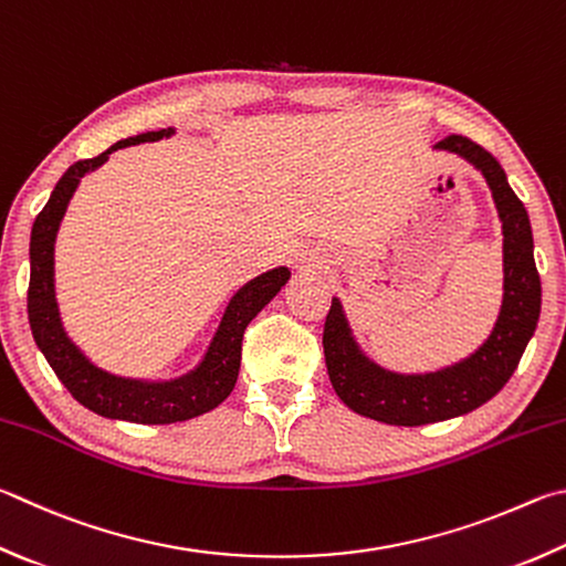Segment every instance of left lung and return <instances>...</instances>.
Returning <instances> with one entry per match:
<instances>
[{"label": "left lung", "mask_w": 566, "mask_h": 566, "mask_svg": "<svg viewBox=\"0 0 566 566\" xmlns=\"http://www.w3.org/2000/svg\"><path fill=\"white\" fill-rule=\"evenodd\" d=\"M436 148L468 158L490 185L505 234V300L495 328L475 354L453 368L426 376H398L368 364L348 336L342 304L332 302L324 324V356L336 396L358 416L390 426L438 423L488 403L515 374L542 306L527 210L510 188L497 158L455 133L436 143Z\"/></svg>", "instance_id": "1"}]
</instances>
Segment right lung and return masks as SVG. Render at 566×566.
I'll list each match as a JSON object with an SVG mask.
<instances>
[{"label":"right lung","mask_w":566,"mask_h":566,"mask_svg":"<svg viewBox=\"0 0 566 566\" xmlns=\"http://www.w3.org/2000/svg\"><path fill=\"white\" fill-rule=\"evenodd\" d=\"M168 133L170 130L140 133V136L113 143L108 150H104L96 158L74 163L56 182L44 210L36 214L32 228V244H29V260H32V274H29L27 292L29 324H32L36 346L46 356L49 366L54 368L59 381L69 388V394L81 406H86L98 416L148 426L180 423V420L202 416L208 410L218 408L232 394L240 374L244 328L274 300V294L282 290L286 280H290V270L280 266V270L266 272L250 284H244L232 296L205 361L190 376L180 378V381H123V378L98 371V368L91 366L78 354V348L69 342L64 328H61L54 300V240L59 222L64 218L66 205L71 195H74L78 180L88 170L104 166L113 150L136 146V143L143 140H160Z\"/></svg>","instance_id":"1"}]
</instances>
